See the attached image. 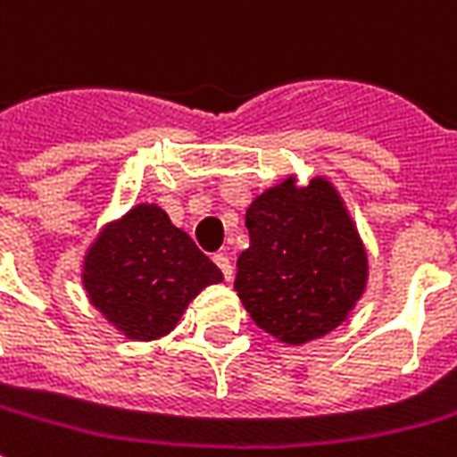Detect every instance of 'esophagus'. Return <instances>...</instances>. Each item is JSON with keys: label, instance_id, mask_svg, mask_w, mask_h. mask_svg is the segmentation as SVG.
I'll list each match as a JSON object with an SVG mask.
<instances>
[{"label": "esophagus", "instance_id": "esophagus-1", "mask_svg": "<svg viewBox=\"0 0 457 457\" xmlns=\"http://www.w3.org/2000/svg\"><path fill=\"white\" fill-rule=\"evenodd\" d=\"M215 264H218L222 274H225V279H232V262H229L228 254H215Z\"/></svg>", "mask_w": 457, "mask_h": 457}]
</instances>
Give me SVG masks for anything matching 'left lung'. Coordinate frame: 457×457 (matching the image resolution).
<instances>
[{
	"mask_svg": "<svg viewBox=\"0 0 457 457\" xmlns=\"http://www.w3.org/2000/svg\"><path fill=\"white\" fill-rule=\"evenodd\" d=\"M250 247L239 254L235 292L252 321L302 346L341 327L369 282V252L341 193L324 175H287L245 212Z\"/></svg>",
	"mask_w": 457,
	"mask_h": 457,
	"instance_id": "8db88e82",
	"label": "left lung"
}]
</instances>
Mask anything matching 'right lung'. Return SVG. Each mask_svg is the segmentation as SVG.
<instances>
[{
	"mask_svg": "<svg viewBox=\"0 0 457 457\" xmlns=\"http://www.w3.org/2000/svg\"><path fill=\"white\" fill-rule=\"evenodd\" d=\"M222 279L218 264L175 228L158 203H138L106 222L81 262L91 306L130 341L168 337L187 304Z\"/></svg>",
	"mask_w": 457,
	"mask_h": 457,
	"instance_id": "right-lung-1",
	"label": "right lung"
}]
</instances>
